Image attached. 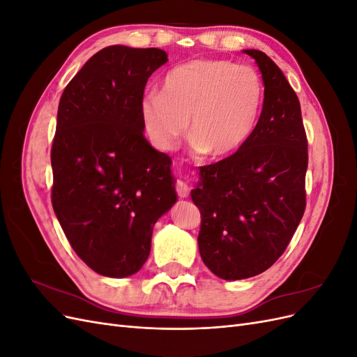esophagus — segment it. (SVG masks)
<instances>
[{"instance_id": "esophagus-1", "label": "esophagus", "mask_w": 357, "mask_h": 357, "mask_svg": "<svg viewBox=\"0 0 357 357\" xmlns=\"http://www.w3.org/2000/svg\"><path fill=\"white\" fill-rule=\"evenodd\" d=\"M176 192L180 198H188L189 197V186L183 180L176 181Z\"/></svg>"}]
</instances>
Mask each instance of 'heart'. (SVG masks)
<instances>
[{
    "label": "heart",
    "mask_w": 357,
    "mask_h": 357,
    "mask_svg": "<svg viewBox=\"0 0 357 357\" xmlns=\"http://www.w3.org/2000/svg\"><path fill=\"white\" fill-rule=\"evenodd\" d=\"M265 86L259 73L223 59H193L167 73L162 91L144 93L139 117L152 143L169 150L185 137L214 159L235 155L252 138Z\"/></svg>",
    "instance_id": "1"
}]
</instances>
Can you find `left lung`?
<instances>
[{
    "instance_id": "1",
    "label": "left lung",
    "mask_w": 357,
    "mask_h": 357,
    "mask_svg": "<svg viewBox=\"0 0 357 357\" xmlns=\"http://www.w3.org/2000/svg\"><path fill=\"white\" fill-rule=\"evenodd\" d=\"M262 73L265 98L252 138L199 168L190 192L201 213L199 253L223 280L261 274L282 256L305 211L308 142L298 95L275 62L244 50Z\"/></svg>"
}]
</instances>
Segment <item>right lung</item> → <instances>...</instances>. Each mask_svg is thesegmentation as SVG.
I'll return each instance as SVG.
<instances>
[{
  "mask_svg": "<svg viewBox=\"0 0 357 357\" xmlns=\"http://www.w3.org/2000/svg\"><path fill=\"white\" fill-rule=\"evenodd\" d=\"M167 56L156 47H105L59 101L53 211L75 255L105 277L144 265L156 220L177 201L171 158L147 142L139 117L147 79Z\"/></svg>",
  "mask_w": 357,
  "mask_h": 357,
  "instance_id": "add662e5",
  "label": "right lung"
}]
</instances>
